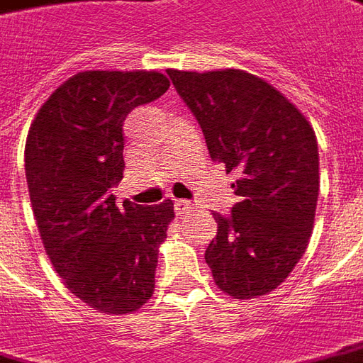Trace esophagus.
Listing matches in <instances>:
<instances>
[{"label": "esophagus", "instance_id": "34e87169", "mask_svg": "<svg viewBox=\"0 0 363 363\" xmlns=\"http://www.w3.org/2000/svg\"><path fill=\"white\" fill-rule=\"evenodd\" d=\"M174 211L178 216H185V214H189L193 211V205L189 201H184V199H178L174 203Z\"/></svg>", "mask_w": 363, "mask_h": 363}]
</instances>
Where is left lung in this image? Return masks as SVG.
<instances>
[{"instance_id":"1","label":"left lung","mask_w":363,"mask_h":363,"mask_svg":"<svg viewBox=\"0 0 363 363\" xmlns=\"http://www.w3.org/2000/svg\"><path fill=\"white\" fill-rule=\"evenodd\" d=\"M199 121L208 155L238 179V203L213 213L218 232L205 251L220 290L238 300L265 296L306 253L319 195L313 127L263 79L240 69H168Z\"/></svg>"}]
</instances>
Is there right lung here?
<instances>
[{
  "label": "right lung",
  "instance_id": "right-lung-1",
  "mask_svg": "<svg viewBox=\"0 0 363 363\" xmlns=\"http://www.w3.org/2000/svg\"><path fill=\"white\" fill-rule=\"evenodd\" d=\"M156 71H83L55 89L25 147L33 213L52 265L77 298L102 313H131L155 292L170 199L116 207L123 121L168 91Z\"/></svg>",
  "mask_w": 363,
  "mask_h": 363
}]
</instances>
